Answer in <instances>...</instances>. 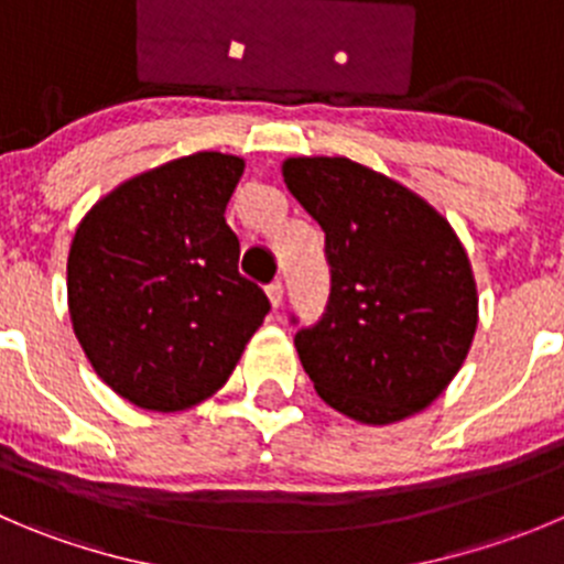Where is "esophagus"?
I'll return each instance as SVG.
<instances>
[{
    "label": "esophagus",
    "mask_w": 564,
    "mask_h": 564,
    "mask_svg": "<svg viewBox=\"0 0 564 564\" xmlns=\"http://www.w3.org/2000/svg\"><path fill=\"white\" fill-rule=\"evenodd\" d=\"M268 293V302H271V307L276 310L279 304H282V296H285V288H282V282H271V285L265 288Z\"/></svg>",
    "instance_id": "obj_1"
}]
</instances>
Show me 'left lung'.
Returning a JSON list of instances; mask_svg holds the SVG:
<instances>
[{
    "mask_svg": "<svg viewBox=\"0 0 564 564\" xmlns=\"http://www.w3.org/2000/svg\"><path fill=\"white\" fill-rule=\"evenodd\" d=\"M282 176L326 235V313L296 351L332 410L371 426L426 410L474 343L479 296L452 224L348 158H288Z\"/></svg>",
    "mask_w": 564,
    "mask_h": 564,
    "instance_id": "obj_1",
    "label": "left lung"
}]
</instances>
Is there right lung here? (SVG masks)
Instances as JSON below:
<instances>
[{"mask_svg":"<svg viewBox=\"0 0 564 564\" xmlns=\"http://www.w3.org/2000/svg\"><path fill=\"white\" fill-rule=\"evenodd\" d=\"M243 169L221 152L171 160L121 182L74 232V335L101 382L141 410L210 399L271 310L238 273L224 218Z\"/></svg>","mask_w":564,"mask_h":564,"instance_id":"right-lung-1","label":"right lung"}]
</instances>
